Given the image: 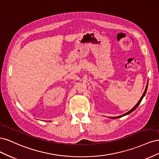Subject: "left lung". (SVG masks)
Wrapping results in <instances>:
<instances>
[{"mask_svg": "<svg viewBox=\"0 0 159 159\" xmlns=\"http://www.w3.org/2000/svg\"><path fill=\"white\" fill-rule=\"evenodd\" d=\"M147 87H148V83H147V86H146V88H145V91H144V93H143V95H142V97L141 98V99H140V100L139 101V102L136 104V105L135 106H134L133 108H132L131 110L129 111H128L127 113H125L124 115H120V116H118V117H112V119H117V118H119V117H123V116H125V115H128V114H129V113H131V112H133V111H134L136 109H137V107L139 106V105L141 103V101H142V99H143V98H144V96L145 95V94H146V92H147Z\"/></svg>", "mask_w": 159, "mask_h": 159, "instance_id": "1", "label": "left lung"}]
</instances>
